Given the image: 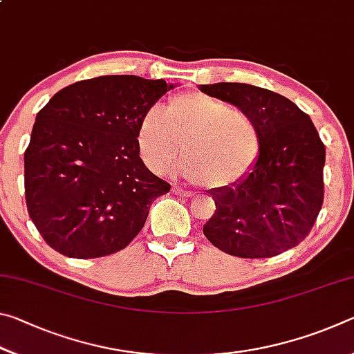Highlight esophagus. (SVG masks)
Instances as JSON below:
<instances>
[{
    "mask_svg": "<svg viewBox=\"0 0 354 354\" xmlns=\"http://www.w3.org/2000/svg\"><path fill=\"white\" fill-rule=\"evenodd\" d=\"M171 192H173V194H175V195H181V196H192L190 192L184 190V189L181 187V185H178V184L173 185V187H171Z\"/></svg>",
    "mask_w": 354,
    "mask_h": 354,
    "instance_id": "1",
    "label": "esophagus"
}]
</instances>
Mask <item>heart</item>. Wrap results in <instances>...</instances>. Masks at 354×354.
<instances>
[{"mask_svg":"<svg viewBox=\"0 0 354 354\" xmlns=\"http://www.w3.org/2000/svg\"><path fill=\"white\" fill-rule=\"evenodd\" d=\"M137 145L149 169L164 171L181 148L179 171L203 187L221 190L248 175L261 153V137L248 113L201 92L170 98L165 112L149 107L137 131Z\"/></svg>","mask_w":354,"mask_h":354,"instance_id":"heart-1","label":"heart"}]
</instances>
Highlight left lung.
<instances>
[{"mask_svg": "<svg viewBox=\"0 0 354 354\" xmlns=\"http://www.w3.org/2000/svg\"><path fill=\"white\" fill-rule=\"evenodd\" d=\"M200 91L248 113L261 137L248 175L231 187L207 190L215 201L203 227L207 241L245 259L297 247L313 230L325 195V145L313 120L283 95L250 84H207Z\"/></svg>", "mask_w": 354, "mask_h": 354, "instance_id": "obj_1", "label": "left lung"}]
</instances>
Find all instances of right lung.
Listing matches in <instances>:
<instances>
[{
    "mask_svg": "<svg viewBox=\"0 0 354 354\" xmlns=\"http://www.w3.org/2000/svg\"><path fill=\"white\" fill-rule=\"evenodd\" d=\"M170 88L164 80L100 76L62 88L40 109L25 151V196L57 253H117L139 234L151 203L170 192L137 145L143 113Z\"/></svg>",
    "mask_w": 354,
    "mask_h": 354,
    "instance_id": "1",
    "label": "right lung"
}]
</instances>
